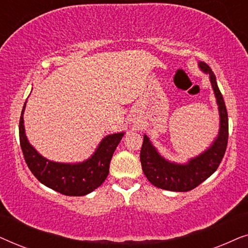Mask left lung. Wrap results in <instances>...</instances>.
Segmentation results:
<instances>
[{"mask_svg": "<svg viewBox=\"0 0 248 248\" xmlns=\"http://www.w3.org/2000/svg\"><path fill=\"white\" fill-rule=\"evenodd\" d=\"M199 67L209 74L219 110V132L211 145L185 164H178L162 157L148 135H143L140 152L142 170L152 185L167 191L187 192L204 182L218 169L228 143V114L216 76L204 62H199Z\"/></svg>", "mask_w": 248, "mask_h": 248, "instance_id": "obj_1", "label": "left lung"}]
</instances>
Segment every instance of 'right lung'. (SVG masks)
<instances>
[{"label": "right lung", "mask_w": 248, "mask_h": 248, "mask_svg": "<svg viewBox=\"0 0 248 248\" xmlns=\"http://www.w3.org/2000/svg\"><path fill=\"white\" fill-rule=\"evenodd\" d=\"M26 104L20 116L19 138L27 166L35 177L47 187L69 196H83L99 187L107 178L111 157L124 132L106 135L87 160L74 164L52 161L43 157L27 139L23 124Z\"/></svg>", "instance_id": "add662e5"}]
</instances>
